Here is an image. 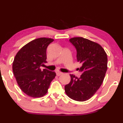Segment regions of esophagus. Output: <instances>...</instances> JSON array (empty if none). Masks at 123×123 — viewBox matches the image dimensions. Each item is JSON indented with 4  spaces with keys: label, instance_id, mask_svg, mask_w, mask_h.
Listing matches in <instances>:
<instances>
[{
    "label": "esophagus",
    "instance_id": "esophagus-1",
    "mask_svg": "<svg viewBox=\"0 0 123 123\" xmlns=\"http://www.w3.org/2000/svg\"><path fill=\"white\" fill-rule=\"evenodd\" d=\"M63 74V73H62V72H58L56 73V74H57V76H60L61 75H62Z\"/></svg>",
    "mask_w": 123,
    "mask_h": 123
}]
</instances>
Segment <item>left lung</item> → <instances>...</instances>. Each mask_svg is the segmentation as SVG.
<instances>
[{"label": "left lung", "instance_id": "left-lung-1", "mask_svg": "<svg viewBox=\"0 0 123 123\" xmlns=\"http://www.w3.org/2000/svg\"><path fill=\"white\" fill-rule=\"evenodd\" d=\"M69 41L77 50V60L82 65L80 71L82 74L80 78L70 74V82L65 86V91L70 98L85 101L96 93L104 81L107 55L101 45L89 39L74 37Z\"/></svg>", "mask_w": 123, "mask_h": 123}]
</instances>
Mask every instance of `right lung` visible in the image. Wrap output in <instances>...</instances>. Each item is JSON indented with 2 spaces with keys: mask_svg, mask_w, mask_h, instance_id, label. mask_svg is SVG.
I'll return each mask as SVG.
<instances>
[{
  "mask_svg": "<svg viewBox=\"0 0 123 123\" xmlns=\"http://www.w3.org/2000/svg\"><path fill=\"white\" fill-rule=\"evenodd\" d=\"M52 38H39L30 41L19 50L12 62V71L19 88L34 98L43 97L47 93L56 74L41 69L46 60V49Z\"/></svg>",
  "mask_w": 123,
  "mask_h": 123,
  "instance_id": "obj_1",
  "label": "right lung"
}]
</instances>
